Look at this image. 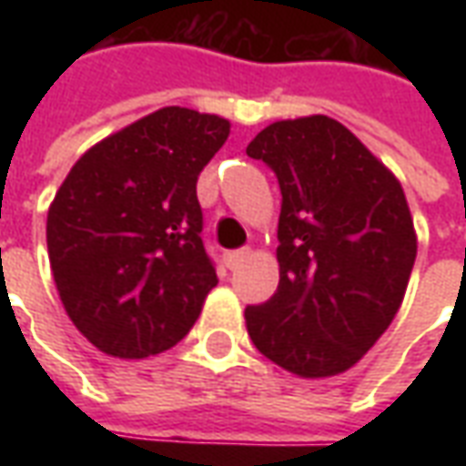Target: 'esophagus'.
<instances>
[{
	"label": "esophagus",
	"instance_id": "34e87169",
	"mask_svg": "<svg viewBox=\"0 0 466 466\" xmlns=\"http://www.w3.org/2000/svg\"><path fill=\"white\" fill-rule=\"evenodd\" d=\"M247 257H249V249H247V247H244V249H237V252H229L227 254V267H229V269H237Z\"/></svg>",
	"mask_w": 466,
	"mask_h": 466
}]
</instances>
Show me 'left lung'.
Returning <instances> with one entry per match:
<instances>
[{
    "label": "left lung",
    "instance_id": "obj_1",
    "mask_svg": "<svg viewBox=\"0 0 466 466\" xmlns=\"http://www.w3.org/2000/svg\"><path fill=\"white\" fill-rule=\"evenodd\" d=\"M282 189L279 287L244 309L257 350L299 377H332L374 347L400 309L417 234L397 177L324 115L254 137Z\"/></svg>",
    "mask_w": 466,
    "mask_h": 466
}]
</instances>
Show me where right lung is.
<instances>
[{
    "label": "right lung",
    "mask_w": 466,
    "mask_h": 466,
    "mask_svg": "<svg viewBox=\"0 0 466 466\" xmlns=\"http://www.w3.org/2000/svg\"><path fill=\"white\" fill-rule=\"evenodd\" d=\"M229 122L164 106L106 137L66 174L46 249L69 319L96 350L144 360L184 339L217 287L197 179Z\"/></svg>",
    "instance_id": "obj_1"
}]
</instances>
